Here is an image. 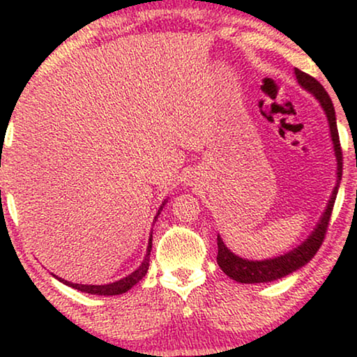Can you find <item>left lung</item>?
<instances>
[{"label":"left lung","instance_id":"obj_1","mask_svg":"<svg viewBox=\"0 0 357 357\" xmlns=\"http://www.w3.org/2000/svg\"><path fill=\"white\" fill-rule=\"evenodd\" d=\"M294 73H296L297 82H299L305 91H309L315 96V99L320 102L321 109L325 110L326 119H328L330 135H331V141H333V149L336 155V165H338V167H336V177H338L336 178V187L333 188V193H331L330 202L326 204L325 213L321 214L320 221L315 226L314 232H312L309 238H305L299 247L284 253V255L270 258V260H261V261L245 260V258L234 255V253L224 245L222 238L218 236V265L221 266V270L226 273L229 278H232V280L237 282L252 284V282L275 281V280H280V278H284L286 275H291L292 271L299 270V268L307 265V263L314 258L321 243H324L326 229H328V222L331 218V211H333V206H335L336 193H338V188H340V180H341V175H343V153H341L338 128H336L333 102H331L330 96L326 94L324 86H321L315 77L309 76L304 71L297 70V68L294 70Z\"/></svg>","mask_w":357,"mask_h":357}]
</instances>
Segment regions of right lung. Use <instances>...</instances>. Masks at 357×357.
I'll use <instances>...</instances> for the list:
<instances>
[{
    "label": "right lung",
    "mask_w": 357,
    "mask_h": 357,
    "mask_svg": "<svg viewBox=\"0 0 357 357\" xmlns=\"http://www.w3.org/2000/svg\"><path fill=\"white\" fill-rule=\"evenodd\" d=\"M165 204V202L162 203V206ZM162 206L159 208L158 214H155V218L159 216L160 211H162ZM151 248H153V236L149 237V243H148V252H146V257L143 263H141V266L138 270L131 273L123 280L120 281H115V282H110V284H102V286H94V284H75V282H70V281H65L61 280V278H58L63 284L70 286V287H75L77 291H82V292H87V294H96V296H116V294H123L128 289H131L136 282H139L143 280V276L148 273V268H149V255H151Z\"/></svg>",
    "instance_id": "1"
}]
</instances>
